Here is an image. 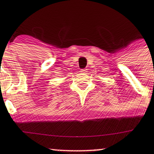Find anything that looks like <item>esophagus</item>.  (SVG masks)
<instances>
[{"label": "esophagus", "instance_id": "34e87169", "mask_svg": "<svg viewBox=\"0 0 154 154\" xmlns=\"http://www.w3.org/2000/svg\"><path fill=\"white\" fill-rule=\"evenodd\" d=\"M80 72L86 73V72H87V69H81L80 70Z\"/></svg>", "mask_w": 154, "mask_h": 154}]
</instances>
